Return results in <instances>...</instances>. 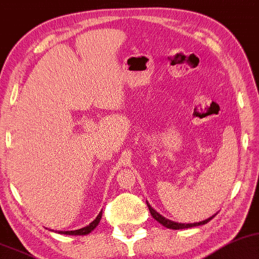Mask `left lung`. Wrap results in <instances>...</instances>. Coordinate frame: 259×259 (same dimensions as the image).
I'll return each instance as SVG.
<instances>
[{
  "mask_svg": "<svg viewBox=\"0 0 259 259\" xmlns=\"http://www.w3.org/2000/svg\"><path fill=\"white\" fill-rule=\"evenodd\" d=\"M147 205H148V209H149L150 214H152V217H153L154 219H155V220L158 221L159 224H161V225L163 226V227H167V228H169V230H183V228L196 227V226H201V225L207 224V222L210 221L211 219L215 217V215H212L211 218L207 219V220L201 221V222H195V224H178V222H173V221H171V220H168V219L163 218L162 215H160L159 212H156L155 210H154V209H153L152 207H150L148 203H147Z\"/></svg>",
  "mask_w": 259,
  "mask_h": 259,
  "instance_id": "8db88e82",
  "label": "left lung"
}]
</instances>
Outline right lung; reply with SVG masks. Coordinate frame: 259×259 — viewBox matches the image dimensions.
<instances>
[{
  "label": "right lung",
  "mask_w": 259,
  "mask_h": 259,
  "mask_svg": "<svg viewBox=\"0 0 259 259\" xmlns=\"http://www.w3.org/2000/svg\"><path fill=\"white\" fill-rule=\"evenodd\" d=\"M100 219H101V211L99 212V215L96 218V220L92 221L90 225L86 226V227L83 228H80V230H76V231H65V232H60L62 234H68V235H86L88 233H91L92 231L94 230V228L97 227L98 224L100 222Z\"/></svg>",
  "instance_id": "obj_1"
}]
</instances>
